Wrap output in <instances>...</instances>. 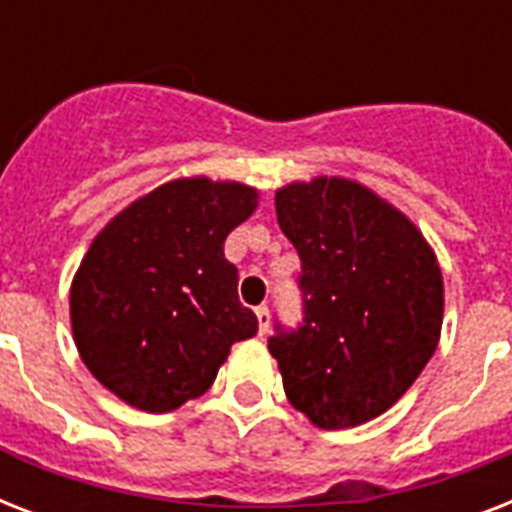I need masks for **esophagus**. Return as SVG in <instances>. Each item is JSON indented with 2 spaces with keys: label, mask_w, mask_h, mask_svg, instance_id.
<instances>
[{
  "label": "esophagus",
  "mask_w": 512,
  "mask_h": 512,
  "mask_svg": "<svg viewBox=\"0 0 512 512\" xmlns=\"http://www.w3.org/2000/svg\"><path fill=\"white\" fill-rule=\"evenodd\" d=\"M255 313H257V327H260V335H265V332H268V327H271V313H268V308H265V305H260Z\"/></svg>",
  "instance_id": "1"
}]
</instances>
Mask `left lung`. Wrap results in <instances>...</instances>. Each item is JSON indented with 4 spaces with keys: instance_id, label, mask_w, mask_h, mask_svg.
Segmentation results:
<instances>
[{
    "instance_id": "8db88e82",
    "label": "left lung",
    "mask_w": 512,
    "mask_h": 512,
    "mask_svg": "<svg viewBox=\"0 0 512 512\" xmlns=\"http://www.w3.org/2000/svg\"><path fill=\"white\" fill-rule=\"evenodd\" d=\"M276 217L303 260L305 319L268 340L284 393L321 430L380 417L436 353L444 276L422 231L348 180L313 177L276 191Z\"/></svg>"
}]
</instances>
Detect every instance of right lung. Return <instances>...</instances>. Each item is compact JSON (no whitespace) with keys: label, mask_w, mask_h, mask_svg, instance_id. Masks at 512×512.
<instances>
[{"label":"right lung","mask_w":512,"mask_h":512,"mask_svg":"<svg viewBox=\"0 0 512 512\" xmlns=\"http://www.w3.org/2000/svg\"><path fill=\"white\" fill-rule=\"evenodd\" d=\"M236 180L177 177L111 217L71 281V332L92 377L140 412L204 396L231 345L257 335L225 236L257 209Z\"/></svg>","instance_id":"right-lung-1"}]
</instances>
